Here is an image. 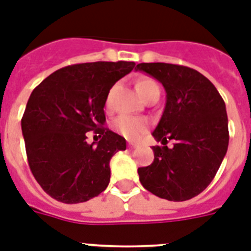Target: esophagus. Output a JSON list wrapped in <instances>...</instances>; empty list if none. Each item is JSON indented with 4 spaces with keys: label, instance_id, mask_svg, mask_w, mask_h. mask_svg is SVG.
Listing matches in <instances>:
<instances>
[{
    "label": "esophagus",
    "instance_id": "obj_1",
    "mask_svg": "<svg viewBox=\"0 0 251 251\" xmlns=\"http://www.w3.org/2000/svg\"><path fill=\"white\" fill-rule=\"evenodd\" d=\"M136 147H138V144L132 143V142H129V148H130V150H135Z\"/></svg>",
    "mask_w": 251,
    "mask_h": 251
}]
</instances>
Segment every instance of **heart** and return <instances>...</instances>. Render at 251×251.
<instances>
[{
    "label": "heart",
    "instance_id": "obj_1",
    "mask_svg": "<svg viewBox=\"0 0 251 251\" xmlns=\"http://www.w3.org/2000/svg\"><path fill=\"white\" fill-rule=\"evenodd\" d=\"M136 90L140 94V97L147 99L154 91H160V86L153 78L143 77L136 82ZM109 99H111V95L107 98V104H109ZM113 129L126 139L138 140L146 134L147 122L142 119H136V117L120 116L119 119H116L113 122Z\"/></svg>",
    "mask_w": 251,
    "mask_h": 251
}]
</instances>
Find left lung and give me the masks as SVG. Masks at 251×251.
Segmentation results:
<instances>
[{
	"mask_svg": "<svg viewBox=\"0 0 251 251\" xmlns=\"http://www.w3.org/2000/svg\"><path fill=\"white\" fill-rule=\"evenodd\" d=\"M136 71L162 83L166 104L152 135L154 160L138 169L147 191L169 201H185L202 192L227 153L228 119L225 100L196 69L169 63H140ZM169 140L175 146L169 149Z\"/></svg>",
	"mask_w": 251,
	"mask_h": 251,
	"instance_id": "8db88e82",
	"label": "left lung"
}]
</instances>
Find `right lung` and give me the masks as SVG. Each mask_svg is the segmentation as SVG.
I'll return each instance as SVG.
<instances>
[{
	"label": "right lung",
	"mask_w": 251,
	"mask_h": 251,
	"mask_svg": "<svg viewBox=\"0 0 251 251\" xmlns=\"http://www.w3.org/2000/svg\"><path fill=\"white\" fill-rule=\"evenodd\" d=\"M134 67V62L73 64L55 71L30 94L22 119L28 164L56 201L85 202L107 188L109 161L126 150V140L103 126L105 100ZM89 131L102 138L97 145L86 142Z\"/></svg>",
	"instance_id": "add662e5"
}]
</instances>
